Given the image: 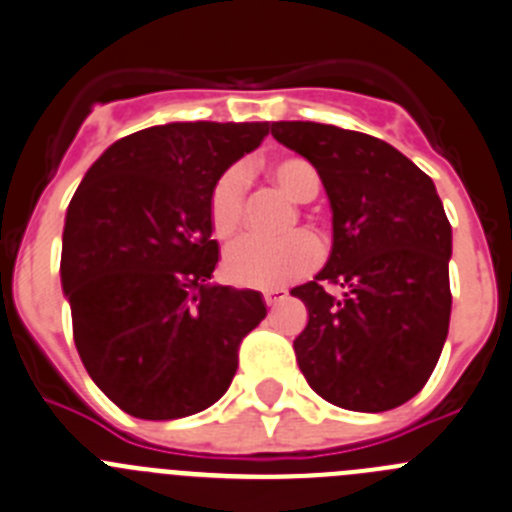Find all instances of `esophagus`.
Returning a JSON list of instances; mask_svg holds the SVG:
<instances>
[{"mask_svg":"<svg viewBox=\"0 0 512 512\" xmlns=\"http://www.w3.org/2000/svg\"><path fill=\"white\" fill-rule=\"evenodd\" d=\"M285 296H288V293H285L283 288L265 290V293H262V298H265V303H267V306H278L280 301H285Z\"/></svg>","mask_w":512,"mask_h":512,"instance_id":"obj_1","label":"esophagus"}]
</instances>
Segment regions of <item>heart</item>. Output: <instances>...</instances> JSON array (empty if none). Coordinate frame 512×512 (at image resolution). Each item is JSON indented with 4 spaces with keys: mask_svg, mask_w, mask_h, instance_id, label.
<instances>
[{
    "mask_svg": "<svg viewBox=\"0 0 512 512\" xmlns=\"http://www.w3.org/2000/svg\"><path fill=\"white\" fill-rule=\"evenodd\" d=\"M262 173L290 199L311 201L321 188V178L308 160L283 155L262 163ZM245 173L239 168L224 170L211 188L209 219L219 239H232L242 227L245 214ZM321 245L308 232H298L280 242L265 239H242L224 257V275L239 288L273 290L303 278L319 265Z\"/></svg>",
    "mask_w": 512,
    "mask_h": 512,
    "instance_id": "obj_1",
    "label": "heart"
}]
</instances>
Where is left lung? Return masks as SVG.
I'll list each match as a JSON object with an SVG mask.
<instances>
[{"label":"left lung","instance_id":"8db88e82","mask_svg":"<svg viewBox=\"0 0 512 512\" xmlns=\"http://www.w3.org/2000/svg\"><path fill=\"white\" fill-rule=\"evenodd\" d=\"M270 132L316 168L334 227L324 270L290 290L308 308L298 367L339 408H398L421 393L449 334L451 224L434 181L365 132L319 122Z\"/></svg>","mask_w":512,"mask_h":512}]
</instances>
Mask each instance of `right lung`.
Returning a JSON list of instances; mask_svg holds the SVG:
<instances>
[{
  "label": "right lung",
  "mask_w": 512,
  "mask_h": 512,
  "mask_svg": "<svg viewBox=\"0 0 512 512\" xmlns=\"http://www.w3.org/2000/svg\"><path fill=\"white\" fill-rule=\"evenodd\" d=\"M267 122H170L127 135L68 204L61 283L91 380L145 421L222 398L239 344L265 319L257 290L211 283V188L265 140Z\"/></svg>",
  "instance_id": "add662e5"
}]
</instances>
